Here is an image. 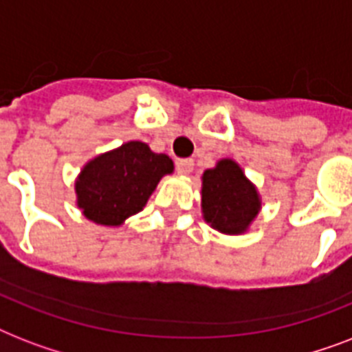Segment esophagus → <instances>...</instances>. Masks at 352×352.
I'll return each instance as SVG.
<instances>
[{"mask_svg": "<svg viewBox=\"0 0 352 352\" xmlns=\"http://www.w3.org/2000/svg\"><path fill=\"white\" fill-rule=\"evenodd\" d=\"M177 171L181 175H190L193 171V160L192 159H181L177 160Z\"/></svg>", "mask_w": 352, "mask_h": 352, "instance_id": "esophagus-1", "label": "esophagus"}]
</instances>
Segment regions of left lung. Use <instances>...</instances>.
Returning a JSON list of instances; mask_svg holds the SVG:
<instances>
[{"label":"left lung","instance_id":"left-lung-1","mask_svg":"<svg viewBox=\"0 0 352 352\" xmlns=\"http://www.w3.org/2000/svg\"><path fill=\"white\" fill-rule=\"evenodd\" d=\"M201 181L204 221L221 234H245L261 210V197L241 166L232 159H221L204 171Z\"/></svg>","mask_w":352,"mask_h":352}]
</instances>
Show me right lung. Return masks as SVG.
Wrapping results in <instances>:
<instances>
[{
    "instance_id": "add662e5",
    "label": "right lung",
    "mask_w": 352,
    "mask_h": 352,
    "mask_svg": "<svg viewBox=\"0 0 352 352\" xmlns=\"http://www.w3.org/2000/svg\"><path fill=\"white\" fill-rule=\"evenodd\" d=\"M173 173V160L153 153L146 142L129 140L96 155L74 181L76 206L85 219L102 226H120L142 208L164 175Z\"/></svg>"
}]
</instances>
